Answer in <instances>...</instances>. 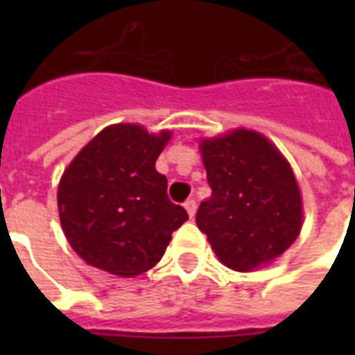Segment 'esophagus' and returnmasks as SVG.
Returning a JSON list of instances; mask_svg holds the SVG:
<instances>
[{
	"instance_id": "1",
	"label": "esophagus",
	"mask_w": 355,
	"mask_h": 355,
	"mask_svg": "<svg viewBox=\"0 0 355 355\" xmlns=\"http://www.w3.org/2000/svg\"><path fill=\"white\" fill-rule=\"evenodd\" d=\"M184 208L188 210L189 217H195V211H197V202H195V199L186 200V202H184Z\"/></svg>"
}]
</instances>
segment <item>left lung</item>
Instances as JSON below:
<instances>
[{
	"label": "left lung",
	"mask_w": 355,
	"mask_h": 355,
	"mask_svg": "<svg viewBox=\"0 0 355 355\" xmlns=\"http://www.w3.org/2000/svg\"><path fill=\"white\" fill-rule=\"evenodd\" d=\"M211 195L197 227L217 258L252 270L291 247L302 227V199L286 158L252 130H234L200 145Z\"/></svg>",
	"instance_id": "1"
}]
</instances>
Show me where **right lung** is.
Instances as JSON below:
<instances>
[{
    "mask_svg": "<svg viewBox=\"0 0 355 355\" xmlns=\"http://www.w3.org/2000/svg\"><path fill=\"white\" fill-rule=\"evenodd\" d=\"M171 138L139 125H112L97 134L58 186V211L69 245L86 263L112 275L155 267L188 211L167 197L156 160Z\"/></svg>",
    "mask_w": 355,
    "mask_h": 355,
    "instance_id": "right-lung-1",
    "label": "right lung"
}]
</instances>
